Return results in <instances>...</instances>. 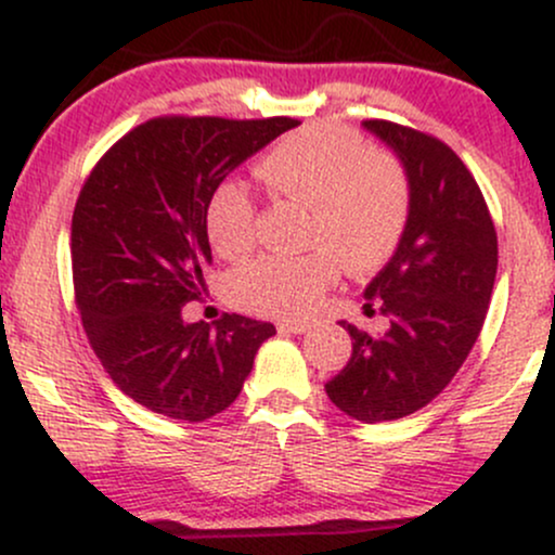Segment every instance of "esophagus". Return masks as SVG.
Wrapping results in <instances>:
<instances>
[{"mask_svg":"<svg viewBox=\"0 0 555 555\" xmlns=\"http://www.w3.org/2000/svg\"><path fill=\"white\" fill-rule=\"evenodd\" d=\"M279 331H284V333H305V331H310L312 325H315V320H310V318H299V320H279Z\"/></svg>","mask_w":555,"mask_h":555,"instance_id":"34e87169","label":"esophagus"}]
</instances>
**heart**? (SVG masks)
Here are the masks:
<instances>
[{
  "label": "heart",
  "instance_id": "obj_1",
  "mask_svg": "<svg viewBox=\"0 0 555 555\" xmlns=\"http://www.w3.org/2000/svg\"><path fill=\"white\" fill-rule=\"evenodd\" d=\"M256 176L279 198L305 204L307 243L315 248L266 253L232 273L235 305L266 318H302L338 279L337 258L359 273L385 263L409 222V178L396 157L370 150L344 126H307L273 144ZM206 237L222 258L256 243V204L245 185L227 180L204 214Z\"/></svg>",
  "mask_w": 555,
  "mask_h": 555
}]
</instances>
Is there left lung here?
<instances>
[{"label": "left lung", "mask_w": 555, "mask_h": 555, "mask_svg": "<svg viewBox=\"0 0 555 555\" xmlns=\"http://www.w3.org/2000/svg\"><path fill=\"white\" fill-rule=\"evenodd\" d=\"M364 129L403 163L409 222L364 292L366 315H383L387 331L372 336L341 320L351 359L325 392L346 416L379 424L429 405L457 375L483 328L499 245L483 193L450 146L383 118Z\"/></svg>", "instance_id": "left-lung-1"}]
</instances>
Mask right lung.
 Returning <instances> with one entry per match:
<instances>
[{"instance_id": "right-lung-1", "label": "right lung", "mask_w": 555, "mask_h": 555, "mask_svg": "<svg viewBox=\"0 0 555 555\" xmlns=\"http://www.w3.org/2000/svg\"><path fill=\"white\" fill-rule=\"evenodd\" d=\"M299 121L159 116L98 159L72 217L75 302L92 351L144 409L204 422L235 403L271 323L224 312L185 323L211 263L204 214L217 185Z\"/></svg>"}]
</instances>
